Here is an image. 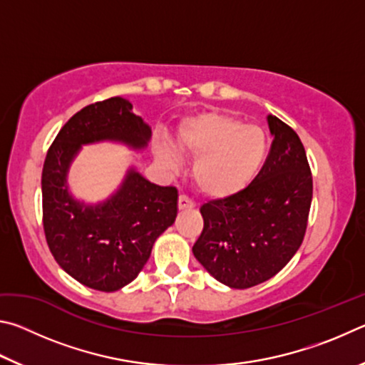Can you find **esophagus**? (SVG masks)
<instances>
[{"label":"esophagus","instance_id":"34e87169","mask_svg":"<svg viewBox=\"0 0 365 365\" xmlns=\"http://www.w3.org/2000/svg\"><path fill=\"white\" fill-rule=\"evenodd\" d=\"M191 207H193V202H191L187 196L185 195L178 196V209H180V211H183V209H191Z\"/></svg>","mask_w":365,"mask_h":365}]
</instances>
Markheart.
<instances>
[{"label": "heart", "mask_w": 365, "mask_h": 365, "mask_svg": "<svg viewBox=\"0 0 365 365\" xmlns=\"http://www.w3.org/2000/svg\"><path fill=\"white\" fill-rule=\"evenodd\" d=\"M174 145L178 153L196 159L193 180L207 197H227L248 187L269 153L267 132L261 125L215 110L187 117L178 127ZM154 151L164 168L178 165L170 143H158Z\"/></svg>", "instance_id": "1"}]
</instances>
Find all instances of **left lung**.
<instances>
[{"mask_svg":"<svg viewBox=\"0 0 365 365\" xmlns=\"http://www.w3.org/2000/svg\"><path fill=\"white\" fill-rule=\"evenodd\" d=\"M274 137L248 187L201 206L205 228L193 255L215 280L245 289L279 274L299 250L312 201L304 146L292 127L267 115Z\"/></svg>","mask_w":365,"mask_h":365,"instance_id":"1","label":"left lung"}]
</instances>
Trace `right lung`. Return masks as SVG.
<instances>
[{
  "label": "right lung",
  "instance_id": "obj_1",
  "mask_svg": "<svg viewBox=\"0 0 365 365\" xmlns=\"http://www.w3.org/2000/svg\"><path fill=\"white\" fill-rule=\"evenodd\" d=\"M151 127L115 96L78 110L48 150L41 174L43 228L61 269L98 292H117L137 279L153 245L177 217L178 191L159 187L130 165L113 195L100 202L77 200L69 170L85 145L120 143L145 150Z\"/></svg>",
  "mask_w": 365,
  "mask_h": 365
}]
</instances>
